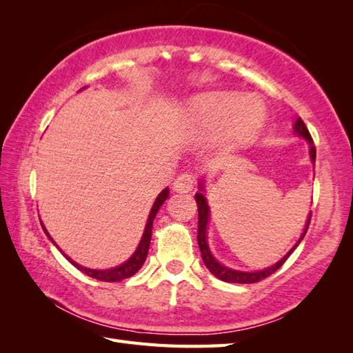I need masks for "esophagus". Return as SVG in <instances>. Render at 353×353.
Instances as JSON below:
<instances>
[{
  "label": "esophagus",
  "mask_w": 353,
  "mask_h": 353,
  "mask_svg": "<svg viewBox=\"0 0 353 353\" xmlns=\"http://www.w3.org/2000/svg\"><path fill=\"white\" fill-rule=\"evenodd\" d=\"M196 186V176L192 172H182L172 183V188L177 192H190Z\"/></svg>",
  "instance_id": "1"
}]
</instances>
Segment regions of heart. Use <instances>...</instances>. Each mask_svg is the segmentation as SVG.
Masks as SVG:
<instances>
[{
  "label": "heart",
  "mask_w": 353,
  "mask_h": 353,
  "mask_svg": "<svg viewBox=\"0 0 353 353\" xmlns=\"http://www.w3.org/2000/svg\"><path fill=\"white\" fill-rule=\"evenodd\" d=\"M190 110L199 132L209 134L226 125L224 137L234 145L249 141L264 123L265 117L259 101L228 92L199 95L191 101Z\"/></svg>",
  "instance_id": "heart-1"
}]
</instances>
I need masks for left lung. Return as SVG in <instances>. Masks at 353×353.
Instances as JSON below:
<instances>
[{
	"instance_id": "1",
	"label": "left lung",
	"mask_w": 353,
	"mask_h": 353,
	"mask_svg": "<svg viewBox=\"0 0 353 353\" xmlns=\"http://www.w3.org/2000/svg\"><path fill=\"white\" fill-rule=\"evenodd\" d=\"M294 130L301 134V137H303L306 141L310 142L311 145V159L312 162L316 163V145H314V141L311 138V133L310 130L306 129L305 123L302 121L301 118H297V121L294 124ZM201 188V186H200ZM196 201H197V206H199V230H197V241H199V247H200V252H201V258H203V262L205 265L208 267L209 272H211L215 277H219V279L224 281V282H232V283H254V282H259L262 279H265V277L272 276L274 272H277L282 265L283 262L288 259L290 254L294 252L296 247L301 244V241L303 239V236L306 235V230H308L310 228V223H311V214L308 216V221H306V226H305V230L303 234L301 236V239L296 243V245L292 247V249L285 254V256L277 262V264H274L273 267L270 268H265L262 270V272H254V273H245V272H236V270H232V268H228L221 265L219 261H216L212 253L209 252V247H208V243H206V226H208V220H209V208H208V203H206V199L201 192H197L196 194Z\"/></svg>"
}]
</instances>
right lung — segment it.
<instances>
[{"label": "right lung", "instance_id": "obj_1", "mask_svg": "<svg viewBox=\"0 0 353 353\" xmlns=\"http://www.w3.org/2000/svg\"><path fill=\"white\" fill-rule=\"evenodd\" d=\"M168 192H170L168 188H165V190L159 194V196H157V199H156V201H154V205H153V208H152V211H150L148 221H147V226H145V230H144V235H142V239H141V243H139V245H138V249H137V252L133 253V256H132L129 261H127V262H124L123 265L115 267V268H110V270H91V268H85V267H81V265L76 264V262H74L72 259H70V258L65 254L66 259H68L72 265H76V267L80 270V272H83V273L88 274L89 277H94V279H97V281H103V282H119V281H123V279H127V277L133 276L142 265H144L145 258H147V253H148V247H150V239H152V229H153L154 216H156L157 212H159V209H161V206L163 205V201L167 200ZM41 224H42V223H41ZM42 228H43V224H42ZM43 230H45V234H47V236L51 239V243H54V241H52V238L50 236L48 232H47V229L43 228ZM54 245H56V243H54Z\"/></svg>", "mask_w": 353, "mask_h": 353}]
</instances>
